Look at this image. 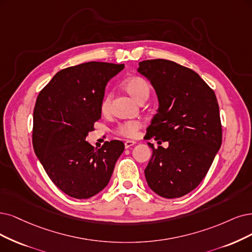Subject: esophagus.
Returning <instances> with one entry per match:
<instances>
[{"instance_id":"obj_1","label":"esophagus","mask_w":252,"mask_h":252,"mask_svg":"<svg viewBox=\"0 0 252 252\" xmlns=\"http://www.w3.org/2000/svg\"><path fill=\"white\" fill-rule=\"evenodd\" d=\"M135 144H136V142H135V141H132V140H126V141L125 142V146H126V148L132 147V146H134Z\"/></svg>"}]
</instances>
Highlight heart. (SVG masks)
Here are the masks:
<instances>
[{
	"label": "heart",
	"mask_w": 252,
	"mask_h": 252,
	"mask_svg": "<svg viewBox=\"0 0 252 252\" xmlns=\"http://www.w3.org/2000/svg\"><path fill=\"white\" fill-rule=\"evenodd\" d=\"M124 88L125 90L131 95L135 100L138 102L141 100H146L148 95H150L151 87L148 82L138 76L129 77L124 82ZM111 104V94L107 93L104 95L100 101V111L102 113H106L110 109ZM141 124L136 120L126 121L118 126L117 127V134L126 137V138H135L138 135L139 129L141 128Z\"/></svg>",
	"instance_id": "1"
}]
</instances>
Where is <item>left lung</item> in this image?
Listing matches in <instances>:
<instances>
[{
    "label": "left lung",
    "instance_id": "left-lung-1",
    "mask_svg": "<svg viewBox=\"0 0 252 252\" xmlns=\"http://www.w3.org/2000/svg\"><path fill=\"white\" fill-rule=\"evenodd\" d=\"M138 72L151 81L159 100L146 137L169 143H147L153 150L144 170L147 185L162 197H182L207 175L222 143L215 92L198 73L173 61L144 60Z\"/></svg>",
    "mask_w": 252,
    "mask_h": 252
}]
</instances>
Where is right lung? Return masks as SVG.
Wrapping results in <instances>:
<instances>
[{"label": "right lung", "instance_id": "right-lung-1", "mask_svg": "<svg viewBox=\"0 0 252 252\" xmlns=\"http://www.w3.org/2000/svg\"><path fill=\"white\" fill-rule=\"evenodd\" d=\"M124 64L87 62L55 74L36 99L32 142L51 181L68 196L86 199L108 185L125 150L119 140L98 150L86 141L100 119V101Z\"/></svg>", "mask_w": 252, "mask_h": 252}]
</instances>
